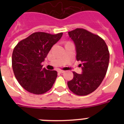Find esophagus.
<instances>
[{
    "label": "esophagus",
    "instance_id": "34e87169",
    "mask_svg": "<svg viewBox=\"0 0 124 124\" xmlns=\"http://www.w3.org/2000/svg\"><path fill=\"white\" fill-rule=\"evenodd\" d=\"M58 72L60 73H64V72H65V71H63V70H59Z\"/></svg>",
    "mask_w": 124,
    "mask_h": 124
}]
</instances>
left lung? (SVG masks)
<instances>
[{
    "instance_id": "left-lung-1",
    "label": "left lung",
    "mask_w": 124,
    "mask_h": 124,
    "mask_svg": "<svg viewBox=\"0 0 124 124\" xmlns=\"http://www.w3.org/2000/svg\"><path fill=\"white\" fill-rule=\"evenodd\" d=\"M76 50V60L81 61L83 73L73 71V79L68 82L71 91L78 96H86L100 86L107 73L109 51L106 42L97 35L84 28L69 31Z\"/></svg>"
}]
</instances>
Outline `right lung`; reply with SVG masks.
I'll list each match as a JSON object with an SVG mask.
<instances>
[{"mask_svg": "<svg viewBox=\"0 0 124 124\" xmlns=\"http://www.w3.org/2000/svg\"><path fill=\"white\" fill-rule=\"evenodd\" d=\"M62 35L63 33H33L14 48L12 58L14 75L22 87L29 93L42 94L52 87L57 71L42 68L41 63Z\"/></svg>", "mask_w": 124, "mask_h": 124, "instance_id": "1", "label": "right lung"}]
</instances>
